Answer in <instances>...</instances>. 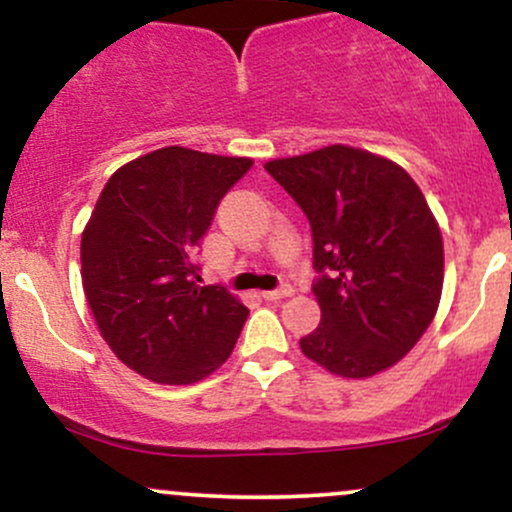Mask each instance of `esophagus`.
<instances>
[{
    "label": "esophagus",
    "mask_w": 512,
    "mask_h": 512,
    "mask_svg": "<svg viewBox=\"0 0 512 512\" xmlns=\"http://www.w3.org/2000/svg\"><path fill=\"white\" fill-rule=\"evenodd\" d=\"M289 296H293L291 284H281L279 289H274V291H262L264 301H281V298H289Z\"/></svg>",
    "instance_id": "obj_1"
}]
</instances>
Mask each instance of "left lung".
<instances>
[{"mask_svg": "<svg viewBox=\"0 0 512 512\" xmlns=\"http://www.w3.org/2000/svg\"><path fill=\"white\" fill-rule=\"evenodd\" d=\"M313 231L320 327L301 351L342 378L407 356L443 291V236L424 192L390 158L332 144L264 163Z\"/></svg>", "mask_w": 512, "mask_h": 512, "instance_id": "8db88e82", "label": "left lung"}]
</instances>
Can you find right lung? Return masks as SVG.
Masks as SVG:
<instances>
[{"mask_svg":"<svg viewBox=\"0 0 512 512\" xmlns=\"http://www.w3.org/2000/svg\"><path fill=\"white\" fill-rule=\"evenodd\" d=\"M250 158L166 146L117 168L81 233V281L113 354L161 385L214 373L250 310L199 286L197 245Z\"/></svg>","mask_w":512,"mask_h":512,"instance_id":"add662e5","label":"right lung"}]
</instances>
